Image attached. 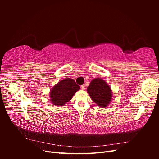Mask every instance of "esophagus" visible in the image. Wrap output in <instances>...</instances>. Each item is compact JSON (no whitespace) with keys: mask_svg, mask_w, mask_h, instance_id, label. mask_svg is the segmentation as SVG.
<instances>
[{"mask_svg":"<svg viewBox=\"0 0 159 159\" xmlns=\"http://www.w3.org/2000/svg\"><path fill=\"white\" fill-rule=\"evenodd\" d=\"M85 88V85H82L81 86V89H82V90H84Z\"/></svg>","mask_w":159,"mask_h":159,"instance_id":"34e87169","label":"esophagus"}]
</instances>
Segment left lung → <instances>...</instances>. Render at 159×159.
Listing matches in <instances>:
<instances>
[{
    "instance_id": "obj_1",
    "label": "left lung",
    "mask_w": 159,
    "mask_h": 159,
    "mask_svg": "<svg viewBox=\"0 0 159 159\" xmlns=\"http://www.w3.org/2000/svg\"><path fill=\"white\" fill-rule=\"evenodd\" d=\"M87 91L91 99L100 107L105 108L111 102L112 90L106 81L102 78L91 80Z\"/></svg>"
}]
</instances>
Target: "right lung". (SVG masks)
I'll return each mask as SVG.
<instances>
[{"mask_svg":"<svg viewBox=\"0 0 159 159\" xmlns=\"http://www.w3.org/2000/svg\"><path fill=\"white\" fill-rule=\"evenodd\" d=\"M80 89L74 80L66 78L56 84L50 91L52 104L56 106H63L71 99L74 94Z\"/></svg>","mask_w":159,"mask_h":159,"instance_id":"add662e5","label":"right lung"}]
</instances>
